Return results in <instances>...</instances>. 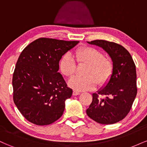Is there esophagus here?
Instances as JSON below:
<instances>
[{
  "instance_id": "obj_1",
  "label": "esophagus",
  "mask_w": 147,
  "mask_h": 147,
  "mask_svg": "<svg viewBox=\"0 0 147 147\" xmlns=\"http://www.w3.org/2000/svg\"><path fill=\"white\" fill-rule=\"evenodd\" d=\"M72 94H73V95H75V96H76V95H80V92H78V91H77V90H74L73 91V92H72Z\"/></svg>"
}]
</instances>
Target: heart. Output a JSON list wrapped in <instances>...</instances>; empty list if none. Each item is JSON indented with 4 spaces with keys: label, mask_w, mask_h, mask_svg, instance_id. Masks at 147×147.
Instances as JSON below:
<instances>
[{
    "label": "heart",
    "mask_w": 147,
    "mask_h": 147,
    "mask_svg": "<svg viewBox=\"0 0 147 147\" xmlns=\"http://www.w3.org/2000/svg\"><path fill=\"white\" fill-rule=\"evenodd\" d=\"M75 57L79 64H86L84 77L76 76L69 81V86L77 91L94 89L97 85H104L110 79L113 66L112 61L104 57V54L92 47L84 46L75 51ZM77 63L70 53H66L60 61L61 71L68 77L75 75Z\"/></svg>",
    "instance_id": "heart-1"
}]
</instances>
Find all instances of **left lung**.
Here are the masks:
<instances>
[{
    "label": "left lung",
    "instance_id": "8db88e82",
    "mask_svg": "<svg viewBox=\"0 0 147 147\" xmlns=\"http://www.w3.org/2000/svg\"><path fill=\"white\" fill-rule=\"evenodd\" d=\"M88 43L100 47L109 54L113 70L104 87L97 93L92 94V103L86 114L99 124H115L127 115L137 95L136 65L131 55L122 45L105 40Z\"/></svg>",
    "mask_w": 147,
    "mask_h": 147
}]
</instances>
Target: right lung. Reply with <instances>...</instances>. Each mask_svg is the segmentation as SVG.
<instances>
[{"mask_svg": "<svg viewBox=\"0 0 147 147\" xmlns=\"http://www.w3.org/2000/svg\"><path fill=\"white\" fill-rule=\"evenodd\" d=\"M79 42L40 38L22 51L13 74V99L27 120L44 126L62 116L72 90L58 72L59 61Z\"/></svg>", "mask_w": 147, "mask_h": 147, "instance_id": "add662e5", "label": "right lung"}]
</instances>
